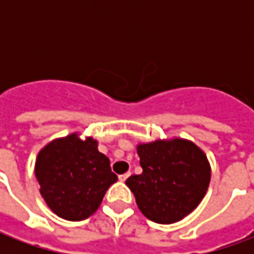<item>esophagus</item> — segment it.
Wrapping results in <instances>:
<instances>
[{
    "mask_svg": "<svg viewBox=\"0 0 254 254\" xmlns=\"http://www.w3.org/2000/svg\"><path fill=\"white\" fill-rule=\"evenodd\" d=\"M129 176H130V173H125V174H121L118 178H120V181L121 182H125L127 178H129Z\"/></svg>",
    "mask_w": 254,
    "mask_h": 254,
    "instance_id": "obj_1",
    "label": "esophagus"
}]
</instances>
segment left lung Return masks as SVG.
Here are the masks:
<instances>
[{
  "label": "left lung",
  "instance_id": "1",
  "mask_svg": "<svg viewBox=\"0 0 254 254\" xmlns=\"http://www.w3.org/2000/svg\"><path fill=\"white\" fill-rule=\"evenodd\" d=\"M143 173L129 177L127 185L140 211L155 223L184 219L200 204L209 185L207 156L190 141L174 138L137 147Z\"/></svg>",
  "mask_w": 254,
  "mask_h": 254
}]
</instances>
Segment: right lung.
<instances>
[{
	"instance_id": "add662e5",
	"label": "right lung",
	"mask_w": 254,
	"mask_h": 254,
	"mask_svg": "<svg viewBox=\"0 0 254 254\" xmlns=\"http://www.w3.org/2000/svg\"><path fill=\"white\" fill-rule=\"evenodd\" d=\"M35 176L53 212L73 222L91 216L118 180L94 138L80 140L77 134L47 144L38 155Z\"/></svg>"
}]
</instances>
